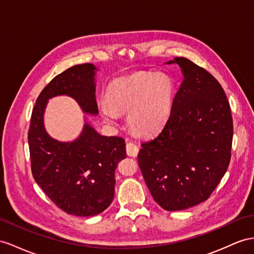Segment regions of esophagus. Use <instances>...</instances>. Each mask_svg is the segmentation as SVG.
<instances>
[{"label":"esophagus","mask_w":254,"mask_h":254,"mask_svg":"<svg viewBox=\"0 0 254 254\" xmlns=\"http://www.w3.org/2000/svg\"><path fill=\"white\" fill-rule=\"evenodd\" d=\"M127 153L129 157H136L138 153V146L133 141L127 142Z\"/></svg>","instance_id":"obj_1"}]
</instances>
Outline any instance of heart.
I'll list each match as a JSON object with an SVG mask.
<instances>
[{
  "label": "heart",
  "instance_id": "obj_1",
  "mask_svg": "<svg viewBox=\"0 0 254 254\" xmlns=\"http://www.w3.org/2000/svg\"><path fill=\"white\" fill-rule=\"evenodd\" d=\"M174 83L168 76L137 73L110 86L107 100L100 103L103 118L109 123L118 113H128V123L136 132L151 134L164 125L171 114Z\"/></svg>",
  "mask_w": 254,
  "mask_h": 254
}]
</instances>
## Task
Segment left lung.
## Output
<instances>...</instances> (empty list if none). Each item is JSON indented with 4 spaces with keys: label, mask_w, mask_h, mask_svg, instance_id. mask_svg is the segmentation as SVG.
<instances>
[{
    "label": "left lung",
    "mask_w": 254,
    "mask_h": 254,
    "mask_svg": "<svg viewBox=\"0 0 254 254\" xmlns=\"http://www.w3.org/2000/svg\"><path fill=\"white\" fill-rule=\"evenodd\" d=\"M184 80L163 129L141 144L138 165L153 199L168 211L210 196L229 167L233 140L230 103L219 81L183 57Z\"/></svg>",
    "instance_id": "obj_1"
}]
</instances>
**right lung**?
Masks as SVG:
<instances>
[{
  "instance_id": "1",
  "label": "right lung",
  "mask_w": 254,
  "mask_h": 254,
  "mask_svg": "<svg viewBox=\"0 0 254 254\" xmlns=\"http://www.w3.org/2000/svg\"><path fill=\"white\" fill-rule=\"evenodd\" d=\"M95 70L91 63L75 65L57 75L38 95L32 112L28 141L31 170L36 184L54 203L68 214L90 217L110 205L115 194V171L126 159V142L119 136H103L88 122L70 142L50 137L44 113L48 100L67 95L82 112L97 115Z\"/></svg>"
}]
</instances>
